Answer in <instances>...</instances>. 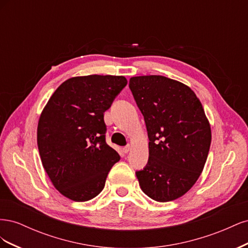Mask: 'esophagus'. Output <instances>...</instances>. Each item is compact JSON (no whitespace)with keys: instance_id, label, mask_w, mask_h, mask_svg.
<instances>
[{"instance_id":"esophagus-1","label":"esophagus","mask_w":248,"mask_h":248,"mask_svg":"<svg viewBox=\"0 0 248 248\" xmlns=\"http://www.w3.org/2000/svg\"><path fill=\"white\" fill-rule=\"evenodd\" d=\"M122 150H123L124 153H128L130 151V146L129 145L128 146H125V147H123Z\"/></svg>"}]
</instances>
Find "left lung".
<instances>
[{"mask_svg":"<svg viewBox=\"0 0 248 248\" xmlns=\"http://www.w3.org/2000/svg\"><path fill=\"white\" fill-rule=\"evenodd\" d=\"M149 138L147 166L137 170L149 198L170 202L182 197L197 182L207 160L211 128L192 90L161 76L129 80Z\"/></svg>","mask_w":248,"mask_h":248,"instance_id":"8db88e82","label":"left lung"}]
</instances>
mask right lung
<instances>
[{
    "label": "right lung",
    "instance_id": "add662e5",
    "mask_svg": "<svg viewBox=\"0 0 248 248\" xmlns=\"http://www.w3.org/2000/svg\"><path fill=\"white\" fill-rule=\"evenodd\" d=\"M127 85L124 77L87 76L65 80L39 118L37 144L56 189L76 202L102 191L120 156L106 141L104 111Z\"/></svg>",
    "mask_w": 248,
    "mask_h": 248
}]
</instances>
